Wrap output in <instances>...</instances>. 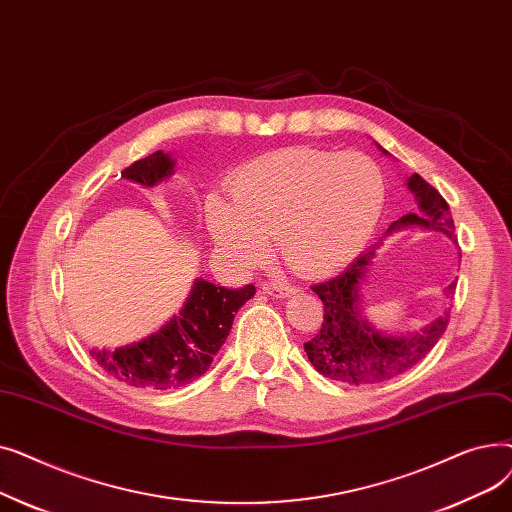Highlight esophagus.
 Instances as JSON below:
<instances>
[{"instance_id":"34e87169","label":"esophagus","mask_w":512,"mask_h":512,"mask_svg":"<svg viewBox=\"0 0 512 512\" xmlns=\"http://www.w3.org/2000/svg\"><path fill=\"white\" fill-rule=\"evenodd\" d=\"M263 290H265V294H270V297H276V299H284V297H290V294H297V288L294 286L276 284V282L263 284Z\"/></svg>"}]
</instances>
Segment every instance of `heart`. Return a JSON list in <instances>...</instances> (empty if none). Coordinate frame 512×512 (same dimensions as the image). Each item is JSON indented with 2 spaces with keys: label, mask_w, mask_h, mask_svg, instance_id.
Instances as JSON below:
<instances>
[{
  "label": "heart",
  "mask_w": 512,
  "mask_h": 512,
  "mask_svg": "<svg viewBox=\"0 0 512 512\" xmlns=\"http://www.w3.org/2000/svg\"><path fill=\"white\" fill-rule=\"evenodd\" d=\"M232 199L205 197V222L220 251L242 267L270 253V236L294 272L328 276L369 242L386 203L378 161L361 151L282 149L230 178Z\"/></svg>",
  "instance_id": "b5f03b06"
}]
</instances>
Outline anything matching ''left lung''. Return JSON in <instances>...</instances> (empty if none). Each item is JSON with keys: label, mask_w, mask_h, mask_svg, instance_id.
I'll list each match as a JSON object with an SVG mask.
<instances>
[{"label": "left lung", "mask_w": 512, "mask_h": 512, "mask_svg": "<svg viewBox=\"0 0 512 512\" xmlns=\"http://www.w3.org/2000/svg\"><path fill=\"white\" fill-rule=\"evenodd\" d=\"M382 153L386 151L382 149ZM407 186L415 195L417 209L402 215L386 234L415 226L442 232L456 242L454 220L444 197L419 174H413ZM373 251L375 247L348 265L340 276L311 286L324 303V321H321L319 332L305 342V353L324 378L348 386L380 384L417 365L442 338L450 317V313L444 311L432 324L407 336H392L375 330L361 313L359 292L371 265ZM454 286L456 282H452L446 292L452 294Z\"/></svg>", "instance_id": "obj_1"}]
</instances>
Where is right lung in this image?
I'll list each match as a JSON object with an SVG mask.
<instances>
[{
    "instance_id": "right-lung-1",
    "label": "right lung",
    "mask_w": 512,
    "mask_h": 512,
    "mask_svg": "<svg viewBox=\"0 0 512 512\" xmlns=\"http://www.w3.org/2000/svg\"><path fill=\"white\" fill-rule=\"evenodd\" d=\"M174 174V159L155 151L134 161L122 178L141 186H155ZM255 294V286L224 288L195 280L191 294L168 324L149 338L116 348L91 351L93 359L116 380L143 390H172L203 375L226 342L236 311Z\"/></svg>"
}]
</instances>
